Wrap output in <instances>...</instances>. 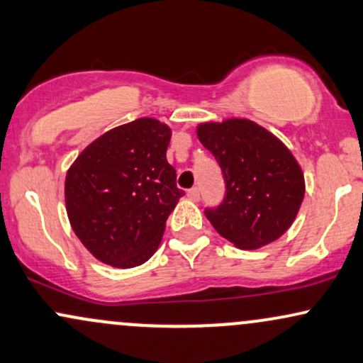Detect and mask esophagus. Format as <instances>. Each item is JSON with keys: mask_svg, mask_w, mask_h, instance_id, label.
I'll return each instance as SVG.
<instances>
[{"mask_svg": "<svg viewBox=\"0 0 363 363\" xmlns=\"http://www.w3.org/2000/svg\"><path fill=\"white\" fill-rule=\"evenodd\" d=\"M186 197H189L190 200H194V202H199V199H200V189H199V186H195V189L186 191Z\"/></svg>", "mask_w": 363, "mask_h": 363, "instance_id": "obj_1", "label": "esophagus"}]
</instances>
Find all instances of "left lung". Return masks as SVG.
Instances as JSON below:
<instances>
[{"label": "left lung", "mask_w": 363, "mask_h": 363, "mask_svg": "<svg viewBox=\"0 0 363 363\" xmlns=\"http://www.w3.org/2000/svg\"><path fill=\"white\" fill-rule=\"evenodd\" d=\"M202 146L224 173L225 199L206 217L240 250H258L291 228L304 200L306 182L291 149L250 118L197 125Z\"/></svg>", "instance_id": "1"}]
</instances>
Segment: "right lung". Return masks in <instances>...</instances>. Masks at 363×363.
I'll return each mask as SVG.
<instances>
[{"label": "right lung", "instance_id": "obj_1", "mask_svg": "<svg viewBox=\"0 0 363 363\" xmlns=\"http://www.w3.org/2000/svg\"><path fill=\"white\" fill-rule=\"evenodd\" d=\"M172 129L152 117L113 127L89 143L64 182L72 231L101 263L134 268L155 255L183 197L166 161Z\"/></svg>", "mask_w": 363, "mask_h": 363}]
</instances>
